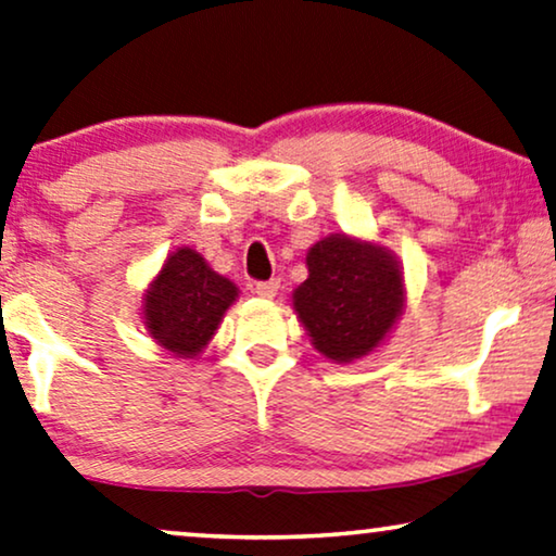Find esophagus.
<instances>
[{
  "label": "esophagus",
  "instance_id": "1",
  "mask_svg": "<svg viewBox=\"0 0 556 556\" xmlns=\"http://www.w3.org/2000/svg\"><path fill=\"white\" fill-rule=\"evenodd\" d=\"M254 292L264 296V300H271V296H277L279 292V281L277 279H269V281H256L254 285Z\"/></svg>",
  "mask_w": 556,
  "mask_h": 556
}]
</instances>
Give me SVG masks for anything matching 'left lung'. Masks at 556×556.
I'll list each match as a JSON object with an SVG mask.
<instances>
[{"label": "left lung", "instance_id": "8db88e82", "mask_svg": "<svg viewBox=\"0 0 556 556\" xmlns=\"http://www.w3.org/2000/svg\"><path fill=\"white\" fill-rule=\"evenodd\" d=\"M307 271L292 304L317 353L353 363L380 348L405 302L397 256L375 241L330 233L307 252Z\"/></svg>", "mask_w": 556, "mask_h": 556}]
</instances>
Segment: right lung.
Segmentation results:
<instances>
[{
	"label": "right lung",
	"instance_id": "right-lung-1",
	"mask_svg": "<svg viewBox=\"0 0 556 556\" xmlns=\"http://www.w3.org/2000/svg\"><path fill=\"white\" fill-rule=\"evenodd\" d=\"M237 296V285L216 275L197 249L178 247L146 289L143 325L168 353L197 357Z\"/></svg>",
	"mask_w": 556,
	"mask_h": 556
}]
</instances>
